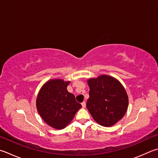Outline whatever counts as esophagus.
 I'll return each instance as SVG.
<instances>
[{"label":"esophagus","mask_w":158,"mask_h":158,"mask_svg":"<svg viewBox=\"0 0 158 158\" xmlns=\"http://www.w3.org/2000/svg\"><path fill=\"white\" fill-rule=\"evenodd\" d=\"M81 106H82V108H84L85 107V102H83L81 103Z\"/></svg>","instance_id":"esophagus-1"}]
</instances>
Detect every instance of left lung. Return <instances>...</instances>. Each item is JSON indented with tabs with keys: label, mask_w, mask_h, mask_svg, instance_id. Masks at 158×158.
<instances>
[{
	"label": "left lung",
	"mask_w": 158,
	"mask_h": 158,
	"mask_svg": "<svg viewBox=\"0 0 158 158\" xmlns=\"http://www.w3.org/2000/svg\"><path fill=\"white\" fill-rule=\"evenodd\" d=\"M90 87L86 107L95 121L103 127H111L124 117L128 98L124 88L113 77L102 75L88 79Z\"/></svg>",
	"instance_id": "left-lung-1"
}]
</instances>
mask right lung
<instances>
[{
  "instance_id": "1",
  "label": "right lung",
  "mask_w": 158,
  "mask_h": 158,
  "mask_svg": "<svg viewBox=\"0 0 158 158\" xmlns=\"http://www.w3.org/2000/svg\"><path fill=\"white\" fill-rule=\"evenodd\" d=\"M70 81L53 79L48 81L39 91L36 108L43 119L50 127L63 129L73 119L81 105L73 94L67 90Z\"/></svg>"
}]
</instances>
